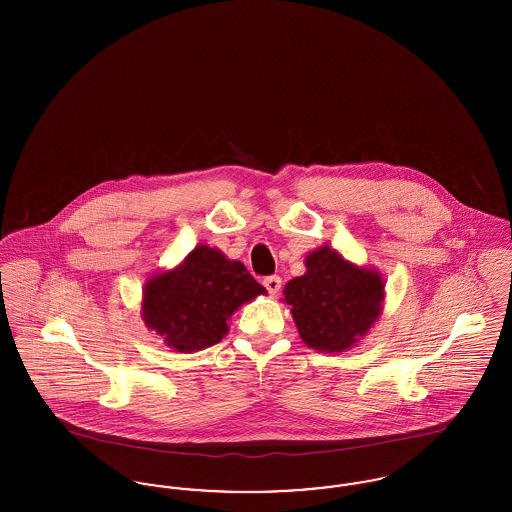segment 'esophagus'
<instances>
[{"label":"esophagus","instance_id":"1","mask_svg":"<svg viewBox=\"0 0 512 512\" xmlns=\"http://www.w3.org/2000/svg\"><path fill=\"white\" fill-rule=\"evenodd\" d=\"M263 284H265V288H267V292L270 295H276V293L280 292V288H282V278L280 276H267L265 280H263Z\"/></svg>","mask_w":512,"mask_h":512}]
</instances>
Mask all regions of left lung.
Segmentation results:
<instances>
[{
	"mask_svg": "<svg viewBox=\"0 0 512 512\" xmlns=\"http://www.w3.org/2000/svg\"><path fill=\"white\" fill-rule=\"evenodd\" d=\"M305 265L307 272L284 290L297 330L317 351H345L380 315L384 282L378 272L347 263L330 247L313 251Z\"/></svg>",
	"mask_w": 512,
	"mask_h": 512,
	"instance_id": "8db88e82",
	"label": "left lung"
}]
</instances>
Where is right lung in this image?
Masks as SVG:
<instances>
[{
    "mask_svg": "<svg viewBox=\"0 0 512 512\" xmlns=\"http://www.w3.org/2000/svg\"><path fill=\"white\" fill-rule=\"evenodd\" d=\"M267 290L240 261L199 245L182 267L153 276L144 290V320L182 353L211 347L228 332L226 320Z\"/></svg>",
    "mask_w": 512,
    "mask_h": 512,
    "instance_id": "right-lung-1",
    "label": "right lung"
}]
</instances>
